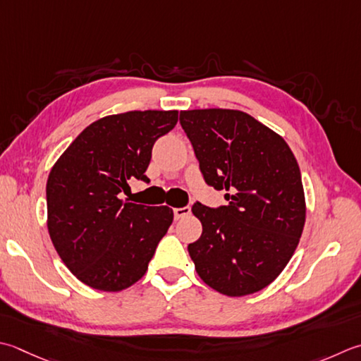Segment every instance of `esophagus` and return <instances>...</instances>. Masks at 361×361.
I'll return each instance as SVG.
<instances>
[{
	"instance_id": "esophagus-1",
	"label": "esophagus",
	"mask_w": 361,
	"mask_h": 361,
	"mask_svg": "<svg viewBox=\"0 0 361 361\" xmlns=\"http://www.w3.org/2000/svg\"><path fill=\"white\" fill-rule=\"evenodd\" d=\"M189 214H190V208H189V207H185V208H175V209H173V216H175L176 221H180V219L186 217V216H189Z\"/></svg>"
}]
</instances>
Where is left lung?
Here are the masks:
<instances>
[{
	"label": "left lung",
	"instance_id": "1",
	"mask_svg": "<svg viewBox=\"0 0 361 361\" xmlns=\"http://www.w3.org/2000/svg\"><path fill=\"white\" fill-rule=\"evenodd\" d=\"M180 123L204 181L228 207L195 203L202 236L188 245L199 277L230 298L271 285L298 247L307 204L298 161L285 139L238 109H190Z\"/></svg>",
	"mask_w": 361,
	"mask_h": 361
}]
</instances>
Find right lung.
I'll return each mask as SVG.
<instances>
[{
  "mask_svg": "<svg viewBox=\"0 0 361 361\" xmlns=\"http://www.w3.org/2000/svg\"><path fill=\"white\" fill-rule=\"evenodd\" d=\"M178 122V111H128L90 123L47 181V225L56 252L75 277L117 293L144 277L173 209L120 199L145 171L157 139Z\"/></svg>",
  "mask_w": 361,
  "mask_h": 361,
  "instance_id": "obj_1",
  "label": "right lung"
}]
</instances>
